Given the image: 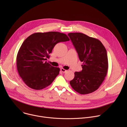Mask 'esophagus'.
I'll use <instances>...</instances> for the list:
<instances>
[{"instance_id": "esophagus-1", "label": "esophagus", "mask_w": 127, "mask_h": 127, "mask_svg": "<svg viewBox=\"0 0 127 127\" xmlns=\"http://www.w3.org/2000/svg\"><path fill=\"white\" fill-rule=\"evenodd\" d=\"M60 70H61V71L62 72H63V73H65V72H66L67 71V70H66L63 69V68H61Z\"/></svg>"}]
</instances>
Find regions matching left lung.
<instances>
[{
  "label": "left lung",
  "instance_id": "left-lung-1",
  "mask_svg": "<svg viewBox=\"0 0 127 127\" xmlns=\"http://www.w3.org/2000/svg\"><path fill=\"white\" fill-rule=\"evenodd\" d=\"M83 63L82 70L75 72L70 81L73 89L81 95L92 93L101 84L107 73L108 59L106 49L98 39L80 32L68 34Z\"/></svg>",
  "mask_w": 127,
  "mask_h": 127
}]
</instances>
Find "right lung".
Here are the masks:
<instances>
[{
	"instance_id": "obj_1",
	"label": "right lung",
	"mask_w": 127,
	"mask_h": 127,
	"mask_svg": "<svg viewBox=\"0 0 127 127\" xmlns=\"http://www.w3.org/2000/svg\"><path fill=\"white\" fill-rule=\"evenodd\" d=\"M57 32H35L23 42L16 57L18 73L29 87L41 90L50 85L59 74L60 68L46 61L57 43L69 41Z\"/></svg>"
}]
</instances>
